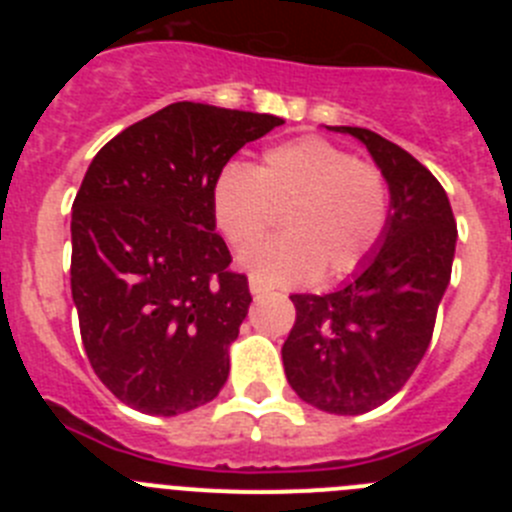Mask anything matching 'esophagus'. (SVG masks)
<instances>
[{"label":"esophagus","mask_w":512,"mask_h":512,"mask_svg":"<svg viewBox=\"0 0 512 512\" xmlns=\"http://www.w3.org/2000/svg\"><path fill=\"white\" fill-rule=\"evenodd\" d=\"M248 289H251V295L253 297H259V295H264V292H266V287H264V284H261L259 282V279H248Z\"/></svg>","instance_id":"obj_1"}]
</instances>
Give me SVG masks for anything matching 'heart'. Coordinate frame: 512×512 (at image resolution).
<instances>
[{"label":"heart","instance_id":"heart-1","mask_svg":"<svg viewBox=\"0 0 512 512\" xmlns=\"http://www.w3.org/2000/svg\"><path fill=\"white\" fill-rule=\"evenodd\" d=\"M271 206L283 210V235L243 251V269L264 284H300L315 271L330 282L359 269L377 248L390 192L377 166L305 135L266 148L253 169L230 161L212 179V220L233 248L258 240Z\"/></svg>","mask_w":512,"mask_h":512}]
</instances>
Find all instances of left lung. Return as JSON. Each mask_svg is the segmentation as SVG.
<instances>
[{
  "label": "left lung",
  "instance_id": "1",
  "mask_svg": "<svg viewBox=\"0 0 512 512\" xmlns=\"http://www.w3.org/2000/svg\"><path fill=\"white\" fill-rule=\"evenodd\" d=\"M333 133L364 143L390 189L387 228L369 259L328 295H292L282 346L287 382L312 408L361 415L395 397L431 343L449 287L456 220L436 176L366 128Z\"/></svg>",
  "mask_w": 512,
  "mask_h": 512
}]
</instances>
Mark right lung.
I'll return each mask as SVG.
<instances>
[{"instance_id": "right-lung-1", "label": "right lung", "mask_w": 512, "mask_h": 512, "mask_svg": "<svg viewBox=\"0 0 512 512\" xmlns=\"http://www.w3.org/2000/svg\"><path fill=\"white\" fill-rule=\"evenodd\" d=\"M277 115L176 102L89 164L71 212V297L92 369L148 415L189 413L223 390L248 315L243 274L215 233L212 179Z\"/></svg>"}]
</instances>
